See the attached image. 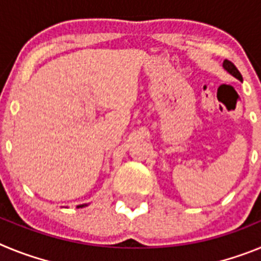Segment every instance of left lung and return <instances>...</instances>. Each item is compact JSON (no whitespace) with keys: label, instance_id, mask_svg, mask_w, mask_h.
I'll return each instance as SVG.
<instances>
[{"label":"left lung","instance_id":"left-lung-1","mask_svg":"<svg viewBox=\"0 0 261 261\" xmlns=\"http://www.w3.org/2000/svg\"><path fill=\"white\" fill-rule=\"evenodd\" d=\"M222 66H223V69H225V70L229 73V74L232 75V77H235L237 80H239V81H243V78H242V74L239 73V70L237 69V66H235L231 61H229V60H225V61H223Z\"/></svg>","mask_w":261,"mask_h":261}]
</instances>
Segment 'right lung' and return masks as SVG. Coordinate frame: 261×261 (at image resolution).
<instances>
[{
    "instance_id": "obj_1",
    "label": "right lung",
    "mask_w": 261,
    "mask_h": 261,
    "mask_svg": "<svg viewBox=\"0 0 261 261\" xmlns=\"http://www.w3.org/2000/svg\"><path fill=\"white\" fill-rule=\"evenodd\" d=\"M84 206H87V204H82V205H78L77 208H84Z\"/></svg>"
}]
</instances>
